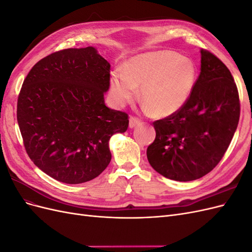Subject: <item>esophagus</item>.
<instances>
[{
  "label": "esophagus",
  "instance_id": "34e87169",
  "mask_svg": "<svg viewBox=\"0 0 252 252\" xmlns=\"http://www.w3.org/2000/svg\"><path fill=\"white\" fill-rule=\"evenodd\" d=\"M138 124H140V120H138L135 117H130V119H129V127L133 128Z\"/></svg>",
  "mask_w": 252,
  "mask_h": 252
}]
</instances>
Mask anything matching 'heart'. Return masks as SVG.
Returning a JSON list of instances; mask_svg holds the SVG:
<instances>
[{
	"mask_svg": "<svg viewBox=\"0 0 252 252\" xmlns=\"http://www.w3.org/2000/svg\"><path fill=\"white\" fill-rule=\"evenodd\" d=\"M195 81L196 68L191 60L177 52L159 50L135 56L125 68L114 69L110 74V90L114 102L124 105L142 87L145 108L157 117H168L185 105Z\"/></svg>",
	"mask_w": 252,
	"mask_h": 252,
	"instance_id": "1",
	"label": "heart"
}]
</instances>
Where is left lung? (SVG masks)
Listing matches in <instances>:
<instances>
[{
    "instance_id": "8db88e82",
    "label": "left lung",
    "mask_w": 252,
    "mask_h": 252,
    "mask_svg": "<svg viewBox=\"0 0 252 252\" xmlns=\"http://www.w3.org/2000/svg\"><path fill=\"white\" fill-rule=\"evenodd\" d=\"M238 87L229 69L201 49V72L185 105L154 122L147 158L165 178L188 182L209 173L229 146L240 120Z\"/></svg>"
}]
</instances>
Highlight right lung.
<instances>
[{
    "label": "right lung",
    "instance_id": "1",
    "mask_svg": "<svg viewBox=\"0 0 252 252\" xmlns=\"http://www.w3.org/2000/svg\"><path fill=\"white\" fill-rule=\"evenodd\" d=\"M110 64L95 48H68L37 62L18 96L17 119L30 159L66 184L94 180L111 159L109 139L128 114L108 108Z\"/></svg>",
    "mask_w": 252,
    "mask_h": 252
}]
</instances>
